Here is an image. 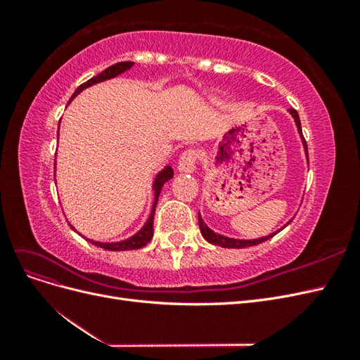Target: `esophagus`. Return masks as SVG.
Listing matches in <instances>:
<instances>
[{"label":"esophagus","mask_w":360,"mask_h":360,"mask_svg":"<svg viewBox=\"0 0 360 360\" xmlns=\"http://www.w3.org/2000/svg\"><path fill=\"white\" fill-rule=\"evenodd\" d=\"M197 162H198V151L193 148H188L186 151H183L179 159V169L183 172H191L195 169Z\"/></svg>","instance_id":"34e87169"}]
</instances>
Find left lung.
Instances as JSON below:
<instances>
[{"instance_id":"left-lung-1","label":"left lung","mask_w":360,"mask_h":360,"mask_svg":"<svg viewBox=\"0 0 360 360\" xmlns=\"http://www.w3.org/2000/svg\"><path fill=\"white\" fill-rule=\"evenodd\" d=\"M290 112H291V115L294 117V120H296V124H297V129H299V134H300V136L303 138V134H302V126H300V118H299V114H297V111L296 110H290ZM303 146H304V150H307V156H308V147H307V141H304V138H303ZM198 222H200V230H201V234H202V237L205 238L207 242H210V243H213V245H216V246H222V248H248V246H255V245H259V243H263V242H266V240H269V238H271L274 236H276V233H274V234H270V236H267V237H261V238H257V240H237V238H230V237H224V236H221V234H216V233H213L209 226H207L204 222H202V219H201V216L198 214Z\"/></svg>"}]
</instances>
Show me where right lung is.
Masks as SVG:
<instances>
[{
  "label": "right lung",
  "instance_id": "add662e5",
  "mask_svg": "<svg viewBox=\"0 0 360 360\" xmlns=\"http://www.w3.org/2000/svg\"><path fill=\"white\" fill-rule=\"evenodd\" d=\"M134 66L132 61H122V63H117V64H112V66H110L108 69H105L102 73L96 75L94 78L89 79L86 82L81 84L78 89L75 90L73 96L70 97V101L73 99L75 96H78L84 89H86V86H91L97 82H102V81H106V79H111L114 78V76L120 75L126 72L127 69H130ZM174 176V171L171 167H167L165 169H163L159 176L156 177L155 180V204H153V210H151V214L148 217V221L146 222V225L141 228V231L136 233L134 237L127 238V240H123V242H117V243H101V242H93L90 240V238H86L90 243L99 246V248H103L106 250H134V249H141L143 246H146L150 240L151 237H153V219H155V210H156V204H158V200H159V193L162 191V186L165 184L169 179H172ZM73 228V226H72ZM75 230V228H73Z\"/></svg>",
  "mask_w": 360,
  "mask_h": 360
}]
</instances>
